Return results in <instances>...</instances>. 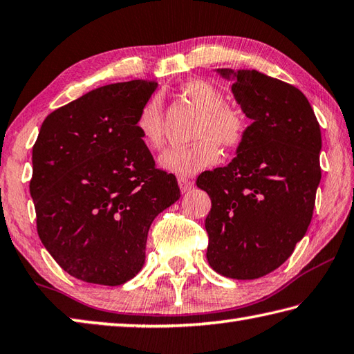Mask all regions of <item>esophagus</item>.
<instances>
[{
	"label": "esophagus",
	"mask_w": 354,
	"mask_h": 354,
	"mask_svg": "<svg viewBox=\"0 0 354 354\" xmlns=\"http://www.w3.org/2000/svg\"><path fill=\"white\" fill-rule=\"evenodd\" d=\"M178 184H179V189H181L183 194H185V192H189L192 187H194V183H192L189 178H184V176L178 179Z\"/></svg>",
	"instance_id": "1"
}]
</instances>
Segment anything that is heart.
Wrapping results in <instances>:
<instances>
[{
	"label": "heart",
	"instance_id": "heart-1",
	"mask_svg": "<svg viewBox=\"0 0 354 354\" xmlns=\"http://www.w3.org/2000/svg\"><path fill=\"white\" fill-rule=\"evenodd\" d=\"M179 94L199 110L194 130V138L198 140L187 147L165 150L159 156V165L175 175L190 176L220 160L216 142L226 149L239 147L246 138L248 122L239 110L226 105V95L210 82L189 80L179 88ZM136 128L145 144L155 149L162 145L165 128L162 97L159 94H153L140 108Z\"/></svg>",
	"mask_w": 354,
	"mask_h": 354
}]
</instances>
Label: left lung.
I'll list each match as a JSON object with an SVG mask.
<instances>
[{
	"instance_id": "left-lung-1",
	"label": "left lung",
	"mask_w": 354,
	"mask_h": 354,
	"mask_svg": "<svg viewBox=\"0 0 354 354\" xmlns=\"http://www.w3.org/2000/svg\"><path fill=\"white\" fill-rule=\"evenodd\" d=\"M252 124L226 167L204 171L207 261L229 279L252 280L289 259L310 226L320 183V127L305 94L259 71L216 69Z\"/></svg>"
}]
</instances>
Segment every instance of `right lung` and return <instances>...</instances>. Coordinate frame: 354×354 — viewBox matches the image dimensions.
<instances>
[{
  "instance_id": "add662e5",
  "label": "right lung",
  "mask_w": 354,
  "mask_h": 354,
  "mask_svg": "<svg viewBox=\"0 0 354 354\" xmlns=\"http://www.w3.org/2000/svg\"><path fill=\"white\" fill-rule=\"evenodd\" d=\"M156 88L155 80L95 88L50 113L32 149L38 236L63 271L86 283L131 280L153 220L181 196L136 128Z\"/></svg>"
}]
</instances>
